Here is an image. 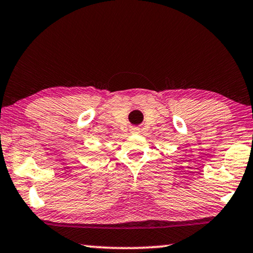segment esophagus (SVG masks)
<instances>
[{
    "mask_svg": "<svg viewBox=\"0 0 253 253\" xmlns=\"http://www.w3.org/2000/svg\"><path fill=\"white\" fill-rule=\"evenodd\" d=\"M131 132H132V133H138L139 132V127H137V126L131 127Z\"/></svg>",
    "mask_w": 253,
    "mask_h": 253,
    "instance_id": "obj_1",
    "label": "esophagus"
}]
</instances>
